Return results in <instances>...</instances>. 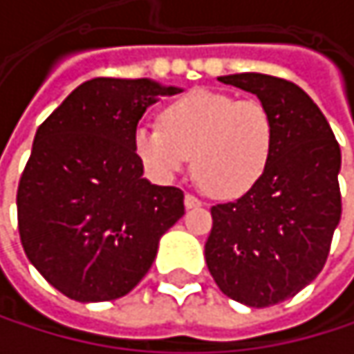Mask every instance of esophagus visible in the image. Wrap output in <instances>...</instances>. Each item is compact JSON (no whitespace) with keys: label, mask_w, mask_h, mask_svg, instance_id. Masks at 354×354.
Segmentation results:
<instances>
[{"label":"esophagus","mask_w":354,"mask_h":354,"mask_svg":"<svg viewBox=\"0 0 354 354\" xmlns=\"http://www.w3.org/2000/svg\"><path fill=\"white\" fill-rule=\"evenodd\" d=\"M184 205H186V209H194V207H201V205H203V201H201V198H196L194 194L186 192V194H184Z\"/></svg>","instance_id":"34e87169"}]
</instances>
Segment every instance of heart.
<instances>
[{
    "label": "heart",
    "instance_id": "b5f03b06",
    "mask_svg": "<svg viewBox=\"0 0 354 354\" xmlns=\"http://www.w3.org/2000/svg\"><path fill=\"white\" fill-rule=\"evenodd\" d=\"M133 149L156 180L168 182L192 156L194 174L217 196L248 192L266 172L274 120L260 100L192 90L160 110V127L139 124Z\"/></svg>",
    "mask_w": 354,
    "mask_h": 354
}]
</instances>
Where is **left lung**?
<instances>
[{"label": "left lung", "instance_id": "obj_1", "mask_svg": "<svg viewBox=\"0 0 354 354\" xmlns=\"http://www.w3.org/2000/svg\"><path fill=\"white\" fill-rule=\"evenodd\" d=\"M258 96L274 120V149L262 178L234 203L211 207L209 272L234 301L281 304L326 264L342 201L340 147L314 100L293 82L238 73L219 77Z\"/></svg>", "mask_w": 354, "mask_h": 354}]
</instances>
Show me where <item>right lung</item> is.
Wrapping results in <instances>:
<instances>
[{"label":"right lung","instance_id":"obj_1","mask_svg":"<svg viewBox=\"0 0 354 354\" xmlns=\"http://www.w3.org/2000/svg\"><path fill=\"white\" fill-rule=\"evenodd\" d=\"M176 92L94 77L38 127L16 194L18 232L36 270L69 299L127 295L184 215V192L149 184L133 149L145 108Z\"/></svg>","mask_w":354,"mask_h":354}]
</instances>
